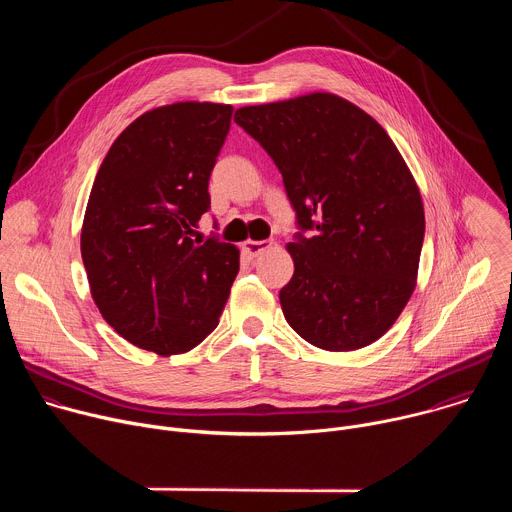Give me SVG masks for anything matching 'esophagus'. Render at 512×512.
<instances>
[{"label":"esophagus","instance_id":"obj_1","mask_svg":"<svg viewBox=\"0 0 512 512\" xmlns=\"http://www.w3.org/2000/svg\"><path fill=\"white\" fill-rule=\"evenodd\" d=\"M271 241H253V239H247L243 245H241V249H243V253H247L249 257H259L261 253H265L267 249H271Z\"/></svg>","mask_w":512,"mask_h":512}]
</instances>
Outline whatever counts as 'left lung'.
I'll return each mask as SVG.
<instances>
[{
  "mask_svg": "<svg viewBox=\"0 0 512 512\" xmlns=\"http://www.w3.org/2000/svg\"><path fill=\"white\" fill-rule=\"evenodd\" d=\"M235 121L271 156L302 233L287 245V324L346 352L379 340L407 306L425 235L419 188L387 131L332 93L241 107Z\"/></svg>",
  "mask_w": 512,
  "mask_h": 512,
  "instance_id": "left-lung-1",
  "label": "left lung"
}]
</instances>
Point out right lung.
Listing matches in <instances>:
<instances>
[{"mask_svg": "<svg viewBox=\"0 0 512 512\" xmlns=\"http://www.w3.org/2000/svg\"><path fill=\"white\" fill-rule=\"evenodd\" d=\"M231 115V105L196 101L152 109L121 131L97 172L81 255L101 316L137 348L188 352L227 304L239 249L192 237Z\"/></svg>", "mask_w": 512, "mask_h": 512, "instance_id": "1", "label": "right lung"}]
</instances>
